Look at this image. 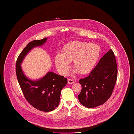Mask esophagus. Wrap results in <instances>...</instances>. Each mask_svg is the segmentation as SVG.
<instances>
[{"instance_id": "obj_1", "label": "esophagus", "mask_w": 134, "mask_h": 134, "mask_svg": "<svg viewBox=\"0 0 134 134\" xmlns=\"http://www.w3.org/2000/svg\"><path fill=\"white\" fill-rule=\"evenodd\" d=\"M68 84H73L74 83L75 81L73 79H68Z\"/></svg>"}]
</instances>
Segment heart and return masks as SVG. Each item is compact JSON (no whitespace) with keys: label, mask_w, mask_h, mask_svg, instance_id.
I'll return each mask as SVG.
<instances>
[{"label":"heart","mask_w":134,"mask_h":134,"mask_svg":"<svg viewBox=\"0 0 134 134\" xmlns=\"http://www.w3.org/2000/svg\"><path fill=\"white\" fill-rule=\"evenodd\" d=\"M101 54L100 47L96 44L81 41H74L65 45L61 54L55 57V66L62 75H66L73 61V72L86 75L93 70Z\"/></svg>","instance_id":"obj_1"}]
</instances>
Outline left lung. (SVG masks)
Instances as JSON below:
<instances>
[{
  "mask_svg": "<svg viewBox=\"0 0 134 134\" xmlns=\"http://www.w3.org/2000/svg\"><path fill=\"white\" fill-rule=\"evenodd\" d=\"M118 76L115 57L112 50L106 53L87 77L79 80L81 91L78 99L87 108L105 103L110 98Z\"/></svg>",
  "mask_w": 134,
  "mask_h": 134,
  "instance_id": "obj_1",
  "label": "left lung"
}]
</instances>
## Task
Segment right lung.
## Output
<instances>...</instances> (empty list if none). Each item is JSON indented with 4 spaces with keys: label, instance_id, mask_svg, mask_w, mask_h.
Segmentation results:
<instances>
[{
    "label": "right lung",
    "instance_id": "1",
    "mask_svg": "<svg viewBox=\"0 0 134 134\" xmlns=\"http://www.w3.org/2000/svg\"><path fill=\"white\" fill-rule=\"evenodd\" d=\"M47 38L29 42L19 55L16 63L17 79L26 99L33 107L43 111H52L58 106L60 91L67 84L68 80L53 72H48L36 80L30 79L24 74L21 64L30 50L43 46Z\"/></svg>",
    "mask_w": 134,
    "mask_h": 134
}]
</instances>
